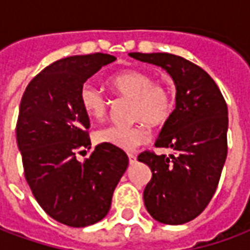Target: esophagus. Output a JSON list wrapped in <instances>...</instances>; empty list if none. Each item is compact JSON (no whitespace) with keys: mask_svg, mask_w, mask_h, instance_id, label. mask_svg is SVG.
Segmentation results:
<instances>
[{"mask_svg":"<svg viewBox=\"0 0 250 250\" xmlns=\"http://www.w3.org/2000/svg\"><path fill=\"white\" fill-rule=\"evenodd\" d=\"M128 161H130L131 165H134L136 162V157L134 154H128Z\"/></svg>","mask_w":250,"mask_h":250,"instance_id":"obj_1","label":"esophagus"}]
</instances>
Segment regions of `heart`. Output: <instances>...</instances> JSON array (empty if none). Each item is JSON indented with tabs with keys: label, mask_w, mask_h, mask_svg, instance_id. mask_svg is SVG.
Instances as JSON below:
<instances>
[{
	"label": "heart",
	"mask_w": 250,
	"mask_h": 250,
	"mask_svg": "<svg viewBox=\"0 0 250 250\" xmlns=\"http://www.w3.org/2000/svg\"><path fill=\"white\" fill-rule=\"evenodd\" d=\"M109 87L122 98L132 99L130 125H109L95 134L98 143L111 145L131 151L148 141L146 123L159 127L167 122L175 109V96L170 85L155 82L152 73L141 69H125L109 77ZM79 103L89 119L104 120L109 111V100L100 88L89 83L79 89Z\"/></svg>",
	"instance_id": "heart-1"
}]
</instances>
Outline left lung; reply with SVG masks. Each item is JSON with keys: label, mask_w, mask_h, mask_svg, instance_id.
Segmentation results:
<instances>
[{"label": "left lung", "mask_w": 250, "mask_h": 250, "mask_svg": "<svg viewBox=\"0 0 250 250\" xmlns=\"http://www.w3.org/2000/svg\"><path fill=\"white\" fill-rule=\"evenodd\" d=\"M131 57L166 69L177 88L173 116L163 125L155 147L175 155L143 151L139 162L151 168L143 191L154 220L181 225L198 217L213 198L228 155V105L214 80L194 62L170 53Z\"/></svg>", "instance_id": "8db88e82"}]
</instances>
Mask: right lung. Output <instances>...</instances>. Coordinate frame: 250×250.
<instances>
[{"instance_id": "right-lung-1", "label": "right lung", "mask_w": 250, "mask_h": 250, "mask_svg": "<svg viewBox=\"0 0 250 250\" xmlns=\"http://www.w3.org/2000/svg\"><path fill=\"white\" fill-rule=\"evenodd\" d=\"M115 60L92 53L52 62L32 79L20 104L16 135L25 179L46 214L72 228L103 220L128 166L122 148L104 143L84 162L76 158L91 148L89 118L79 103V89Z\"/></svg>"}]
</instances>
